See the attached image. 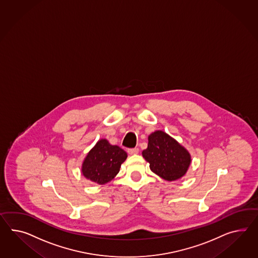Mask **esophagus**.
<instances>
[{
    "instance_id": "esophagus-1",
    "label": "esophagus",
    "mask_w": 258,
    "mask_h": 258,
    "mask_svg": "<svg viewBox=\"0 0 258 258\" xmlns=\"http://www.w3.org/2000/svg\"><path fill=\"white\" fill-rule=\"evenodd\" d=\"M127 153L130 154V155H137L139 153V148H131V149H128L127 150Z\"/></svg>"
}]
</instances>
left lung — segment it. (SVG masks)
I'll return each mask as SVG.
<instances>
[{
	"mask_svg": "<svg viewBox=\"0 0 258 258\" xmlns=\"http://www.w3.org/2000/svg\"><path fill=\"white\" fill-rule=\"evenodd\" d=\"M142 154L150 164V170L167 181L182 178L191 163L188 151L162 131L148 136V146Z\"/></svg>",
	"mask_w": 258,
	"mask_h": 258,
	"instance_id": "obj_1",
	"label": "left lung"
}]
</instances>
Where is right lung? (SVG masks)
I'll return each mask as SVG.
<instances>
[{"mask_svg":"<svg viewBox=\"0 0 258 258\" xmlns=\"http://www.w3.org/2000/svg\"><path fill=\"white\" fill-rule=\"evenodd\" d=\"M126 157V152L119 146L110 145L106 139H101L85 158L83 175L92 182L104 184L119 172L121 164Z\"/></svg>","mask_w":258,"mask_h":258,"instance_id":"1","label":"right lung"}]
</instances>
